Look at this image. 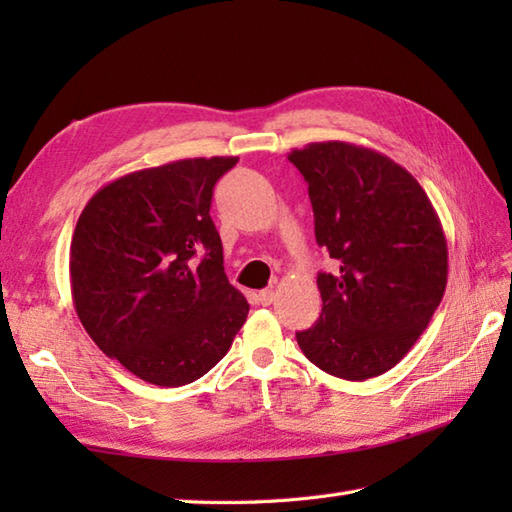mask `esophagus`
<instances>
[{"instance_id":"34e87169","label":"esophagus","mask_w":512,"mask_h":512,"mask_svg":"<svg viewBox=\"0 0 512 512\" xmlns=\"http://www.w3.org/2000/svg\"><path fill=\"white\" fill-rule=\"evenodd\" d=\"M273 301H275V290L273 288H266V290L259 292V303H262V306H270Z\"/></svg>"}]
</instances>
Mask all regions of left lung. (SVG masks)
<instances>
[{
	"label": "left lung",
	"mask_w": 512,
	"mask_h": 512,
	"mask_svg": "<svg viewBox=\"0 0 512 512\" xmlns=\"http://www.w3.org/2000/svg\"><path fill=\"white\" fill-rule=\"evenodd\" d=\"M308 182L317 244L334 273H319V321L297 332L310 363L367 380L400 363L440 306L449 250L440 217L407 169L361 145L328 140L292 149Z\"/></svg>",
	"instance_id": "8db88e82"
}]
</instances>
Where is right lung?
I'll return each instance as SVG.
<instances>
[{
    "instance_id": "1",
    "label": "right lung",
    "mask_w": 512,
    "mask_h": 512,
    "mask_svg": "<svg viewBox=\"0 0 512 512\" xmlns=\"http://www.w3.org/2000/svg\"><path fill=\"white\" fill-rule=\"evenodd\" d=\"M237 156L187 158L105 184L70 244L74 310L101 350L158 387L222 361L248 314L228 284L213 187Z\"/></svg>"
}]
</instances>
